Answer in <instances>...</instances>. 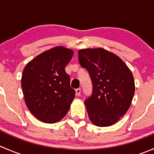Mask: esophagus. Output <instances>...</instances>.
Masks as SVG:
<instances>
[{
	"mask_svg": "<svg viewBox=\"0 0 154 154\" xmlns=\"http://www.w3.org/2000/svg\"><path fill=\"white\" fill-rule=\"evenodd\" d=\"M75 92H76V95L80 96V93H81V89H80V88H77V89L75 90Z\"/></svg>",
	"mask_w": 154,
	"mask_h": 154,
	"instance_id": "obj_1",
	"label": "esophagus"
}]
</instances>
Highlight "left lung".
<instances>
[{"label":"left lung","mask_w":154,"mask_h":154,"mask_svg":"<svg viewBox=\"0 0 154 154\" xmlns=\"http://www.w3.org/2000/svg\"><path fill=\"white\" fill-rule=\"evenodd\" d=\"M78 56L92 82V94L84 102L90 121L98 127L114 125L127 112L134 96L131 71L120 57L103 48L79 50Z\"/></svg>","instance_id":"left-lung-1"}]
</instances>
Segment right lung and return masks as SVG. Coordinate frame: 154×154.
<instances>
[{"label":"right lung","mask_w":154,"mask_h":154,"mask_svg":"<svg viewBox=\"0 0 154 154\" xmlns=\"http://www.w3.org/2000/svg\"><path fill=\"white\" fill-rule=\"evenodd\" d=\"M74 51L57 46L36 56L23 70L21 88L27 108L44 123L54 124L65 117L75 97L65 68Z\"/></svg>","instance_id":"1"}]
</instances>
